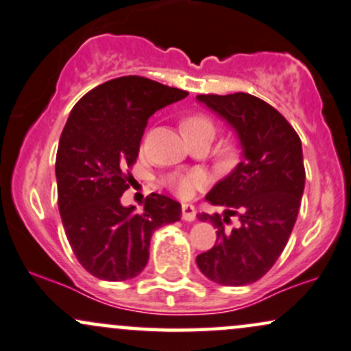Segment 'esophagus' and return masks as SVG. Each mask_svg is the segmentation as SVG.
Here are the masks:
<instances>
[{
  "label": "esophagus",
  "mask_w": 351,
  "mask_h": 351,
  "mask_svg": "<svg viewBox=\"0 0 351 351\" xmlns=\"http://www.w3.org/2000/svg\"><path fill=\"white\" fill-rule=\"evenodd\" d=\"M182 219L186 222H192L195 220V207L191 204H182Z\"/></svg>",
  "instance_id": "esophagus-1"
}]
</instances>
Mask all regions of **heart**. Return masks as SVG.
Masks as SVG:
<instances>
[{"instance_id": "obj_1", "label": "heart", "mask_w": 351, "mask_h": 351, "mask_svg": "<svg viewBox=\"0 0 351 351\" xmlns=\"http://www.w3.org/2000/svg\"><path fill=\"white\" fill-rule=\"evenodd\" d=\"M184 131L189 136H210L214 137L215 125L208 119L207 116L202 114H195V116L187 117L184 123ZM208 182L207 176L200 171H189V172H172V174L164 177L165 187L176 195L187 199L191 197L197 189L204 187Z\"/></svg>"}]
</instances>
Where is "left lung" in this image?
Listing matches in <instances>:
<instances>
[{"label": "left lung", "instance_id": "8db88e82", "mask_svg": "<svg viewBox=\"0 0 351 351\" xmlns=\"http://www.w3.org/2000/svg\"><path fill=\"white\" fill-rule=\"evenodd\" d=\"M197 99L235 129L242 160L206 195L226 207V215L199 214L217 228V240L195 262L212 282L249 285L274 267L292 234L305 187L302 141L277 109L252 94H199ZM232 215L241 226L227 231Z\"/></svg>", "mask_w": 351, "mask_h": 351}]
</instances>
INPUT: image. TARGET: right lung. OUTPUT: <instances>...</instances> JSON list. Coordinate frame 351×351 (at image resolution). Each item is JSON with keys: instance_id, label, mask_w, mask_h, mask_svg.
<instances>
[{"instance_id": "add662e5", "label": "right lung", "mask_w": 351, "mask_h": 351, "mask_svg": "<svg viewBox=\"0 0 351 351\" xmlns=\"http://www.w3.org/2000/svg\"><path fill=\"white\" fill-rule=\"evenodd\" d=\"M147 77L123 76L81 97L62 129L56 154L58 207L74 255L94 277L134 278L149 261L156 228L180 220L177 200L145 197L144 210L121 206L149 117L187 96Z\"/></svg>"}]
</instances>
